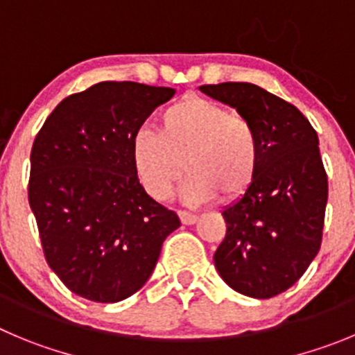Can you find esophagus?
<instances>
[{"instance_id": "1", "label": "esophagus", "mask_w": 355, "mask_h": 355, "mask_svg": "<svg viewBox=\"0 0 355 355\" xmlns=\"http://www.w3.org/2000/svg\"><path fill=\"white\" fill-rule=\"evenodd\" d=\"M178 217H180L182 224H185V226L196 224V220H198V215L196 214H189V211H178Z\"/></svg>"}]
</instances>
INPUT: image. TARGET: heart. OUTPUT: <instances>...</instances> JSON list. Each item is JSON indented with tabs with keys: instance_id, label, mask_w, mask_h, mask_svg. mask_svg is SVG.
<instances>
[{
	"instance_id": "obj_1",
	"label": "heart",
	"mask_w": 355,
	"mask_h": 355,
	"mask_svg": "<svg viewBox=\"0 0 355 355\" xmlns=\"http://www.w3.org/2000/svg\"><path fill=\"white\" fill-rule=\"evenodd\" d=\"M132 170L147 194L171 198L182 171V194L191 203L220 196L233 201L252 187L261 164L257 129L220 103L187 94L161 112L157 132L138 131L129 145Z\"/></svg>"
}]
</instances>
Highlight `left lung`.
Wrapping results in <instances>:
<instances>
[{
  "mask_svg": "<svg viewBox=\"0 0 355 355\" xmlns=\"http://www.w3.org/2000/svg\"><path fill=\"white\" fill-rule=\"evenodd\" d=\"M257 129L261 164L252 187L223 211L226 238L214 254L224 282L268 300L301 278L322 241L327 175L319 137L294 105L247 82L201 85Z\"/></svg>",
  "mask_w": 355,
  "mask_h": 355,
  "instance_id": "obj_1",
  "label": "left lung"
}]
</instances>
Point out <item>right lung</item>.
<instances>
[{"instance_id": "1", "label": "right lung", "mask_w": 355, "mask_h": 355, "mask_svg": "<svg viewBox=\"0 0 355 355\" xmlns=\"http://www.w3.org/2000/svg\"><path fill=\"white\" fill-rule=\"evenodd\" d=\"M175 89L99 82L62 99L31 148L29 207L49 266L77 296L117 303L144 287L178 215L152 200L129 157Z\"/></svg>"}]
</instances>
